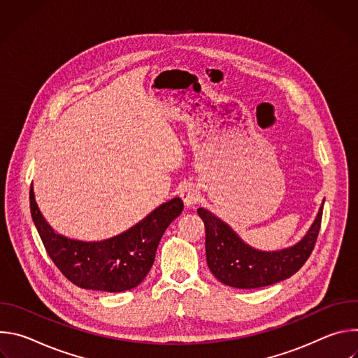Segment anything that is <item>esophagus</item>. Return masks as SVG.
Masks as SVG:
<instances>
[{
  "label": "esophagus",
  "mask_w": 358,
  "mask_h": 358,
  "mask_svg": "<svg viewBox=\"0 0 358 358\" xmlns=\"http://www.w3.org/2000/svg\"><path fill=\"white\" fill-rule=\"evenodd\" d=\"M180 196L187 207H192L199 201V191L194 184H184L180 189Z\"/></svg>",
  "instance_id": "1"
}]
</instances>
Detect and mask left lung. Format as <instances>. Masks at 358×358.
Returning a JSON list of instances; mask_svg holds the SVG:
<instances>
[{"mask_svg":"<svg viewBox=\"0 0 358 358\" xmlns=\"http://www.w3.org/2000/svg\"><path fill=\"white\" fill-rule=\"evenodd\" d=\"M196 213L206 225L207 264L213 275L231 287L257 289L290 278L309 259L320 231L323 206L300 242L275 252L246 245L228 224L208 210L198 208Z\"/></svg>","mask_w":358,"mask_h":358,"instance_id":"obj_1","label":"left lung"}]
</instances>
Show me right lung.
<instances>
[{
	"label": "right lung",
	"mask_w": 358,
	"mask_h": 358,
	"mask_svg": "<svg viewBox=\"0 0 358 358\" xmlns=\"http://www.w3.org/2000/svg\"><path fill=\"white\" fill-rule=\"evenodd\" d=\"M32 221L49 258L73 285L101 292H124L143 282L155 264L169 225L181 214V198H173L126 232L100 242H83L57 234L42 217L29 191Z\"/></svg>",
	"instance_id": "1"
}]
</instances>
